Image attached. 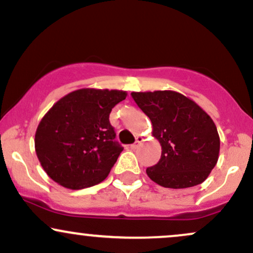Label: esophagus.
<instances>
[{"instance_id": "esophagus-1", "label": "esophagus", "mask_w": 253, "mask_h": 253, "mask_svg": "<svg viewBox=\"0 0 253 253\" xmlns=\"http://www.w3.org/2000/svg\"><path fill=\"white\" fill-rule=\"evenodd\" d=\"M143 141H144V139L141 138V136H136V139H135V143L130 145V149H132V150H135L136 147L139 146V145H140L141 143H143Z\"/></svg>"}]
</instances>
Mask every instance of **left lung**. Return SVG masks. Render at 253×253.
I'll return each mask as SVG.
<instances>
[{
  "instance_id": "1",
  "label": "left lung",
  "mask_w": 253,
  "mask_h": 253,
  "mask_svg": "<svg viewBox=\"0 0 253 253\" xmlns=\"http://www.w3.org/2000/svg\"><path fill=\"white\" fill-rule=\"evenodd\" d=\"M152 124L162 156L147 176L164 188L201 184L219 159L220 138L214 121L199 104L172 90L132 92Z\"/></svg>"
}]
</instances>
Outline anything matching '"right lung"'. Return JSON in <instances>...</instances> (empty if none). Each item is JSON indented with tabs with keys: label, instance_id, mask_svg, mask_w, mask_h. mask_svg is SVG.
I'll use <instances>...</instances> for the list:
<instances>
[{
	"label": "right lung",
	"instance_id": "add662e5",
	"mask_svg": "<svg viewBox=\"0 0 253 253\" xmlns=\"http://www.w3.org/2000/svg\"><path fill=\"white\" fill-rule=\"evenodd\" d=\"M123 90L78 89L57 101L39 123L34 145L45 172L64 188L83 189L106 179L123 146L109 114Z\"/></svg>",
	"mask_w": 253,
	"mask_h": 253
}]
</instances>
